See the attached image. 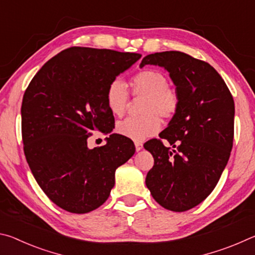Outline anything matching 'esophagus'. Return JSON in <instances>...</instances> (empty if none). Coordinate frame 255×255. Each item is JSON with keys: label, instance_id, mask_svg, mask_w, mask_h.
Wrapping results in <instances>:
<instances>
[{"label": "esophagus", "instance_id": "esophagus-1", "mask_svg": "<svg viewBox=\"0 0 255 255\" xmlns=\"http://www.w3.org/2000/svg\"><path fill=\"white\" fill-rule=\"evenodd\" d=\"M135 147L137 152H139V150L143 148V143H141V141H135Z\"/></svg>", "mask_w": 255, "mask_h": 255}]
</instances>
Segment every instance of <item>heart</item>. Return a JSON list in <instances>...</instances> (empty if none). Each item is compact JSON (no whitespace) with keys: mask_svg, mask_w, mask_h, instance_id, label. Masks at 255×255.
Here are the masks:
<instances>
[{"mask_svg":"<svg viewBox=\"0 0 255 255\" xmlns=\"http://www.w3.org/2000/svg\"><path fill=\"white\" fill-rule=\"evenodd\" d=\"M131 91L136 98H144L138 118H127L118 123L116 130L129 139L145 140L156 133L162 126L161 117L172 119L178 114L181 98L175 89L169 86L167 77L153 68L137 72L131 77ZM106 103L114 116L120 117L129 103L127 86L122 80H112L106 90Z\"/></svg>","mask_w":255,"mask_h":255,"instance_id":"1","label":"heart"}]
</instances>
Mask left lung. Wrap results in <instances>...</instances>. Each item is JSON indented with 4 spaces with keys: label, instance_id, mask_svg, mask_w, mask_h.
<instances>
[{
    "label": "left lung",
    "instance_id": "left-lung-1",
    "mask_svg": "<svg viewBox=\"0 0 255 255\" xmlns=\"http://www.w3.org/2000/svg\"><path fill=\"white\" fill-rule=\"evenodd\" d=\"M148 64L170 73L181 105L159 133L161 139L144 145L154 157L145 182L164 208L185 211L210 195L231 156L234 100L225 81L204 60L170 50L147 55L140 67ZM162 139L170 145H164Z\"/></svg>",
    "mask_w": 255,
    "mask_h": 255
}]
</instances>
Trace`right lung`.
Segmentation results:
<instances>
[{
    "label": "right lung",
    "mask_w": 255,
    "mask_h": 255,
    "mask_svg": "<svg viewBox=\"0 0 255 255\" xmlns=\"http://www.w3.org/2000/svg\"><path fill=\"white\" fill-rule=\"evenodd\" d=\"M141 57L111 49L71 47L50 58L30 82L21 106L23 150L46 196L60 208L85 214L100 207L115 172L135 153L129 138L112 133L88 148L97 130L110 132L115 118L106 103L112 80Z\"/></svg>",
    "instance_id": "right-lung-1"
}]
</instances>
